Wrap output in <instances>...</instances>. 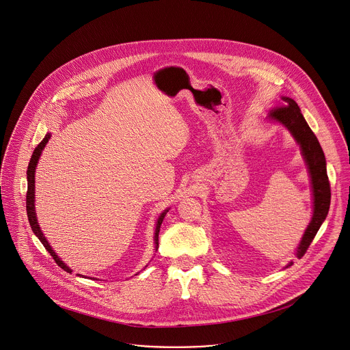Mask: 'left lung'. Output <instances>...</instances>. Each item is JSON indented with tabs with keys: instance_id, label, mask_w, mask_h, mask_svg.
Returning a JSON list of instances; mask_svg holds the SVG:
<instances>
[{
	"instance_id": "8db88e82",
	"label": "left lung",
	"mask_w": 350,
	"mask_h": 350,
	"mask_svg": "<svg viewBox=\"0 0 350 350\" xmlns=\"http://www.w3.org/2000/svg\"><path fill=\"white\" fill-rule=\"evenodd\" d=\"M281 107L273 109L269 113V119L285 126L292 137L296 139V142L301 145L304 159L309 169L313 191V217L302 237L301 243H299L296 249V256L301 259L306 254L308 247L310 246L319 228L321 227L323 221L328 215L331 202V187L327 176L325 157L317 137L306 123L301 109H299L297 104L292 98L281 96ZM291 265L292 262L288 266Z\"/></svg>"
}]
</instances>
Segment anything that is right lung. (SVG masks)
<instances>
[{"mask_svg":"<svg viewBox=\"0 0 350 350\" xmlns=\"http://www.w3.org/2000/svg\"><path fill=\"white\" fill-rule=\"evenodd\" d=\"M49 138H51V134L46 133V135L44 137V139L34 148V152H33L31 159H30V163H29V166H27L26 211H27V217H29L30 227H31L33 232L36 234V237H38V239L41 241V243L44 245V247L46 249V251H48L49 254H51V256L54 258V260L57 262V265H58L61 269H64L65 271L72 273V269L68 267V266L58 258V255L54 252V249H53L51 246H49L48 241L45 239L44 234H42V231H41V228H40V226H38V223H37L36 211H34V196H36V195H34V188H36V185H34V174H36V167H37V163H38V159H40V155H41V152H42V149H44V146L46 145V142H48ZM167 212H169V209H165V211L161 213V216L158 217L157 228H155V237H154V239H155V249H158V246H159V230H161V224H162V221H163V219H165V216H166Z\"/></svg>","mask_w":350,"mask_h":350,"instance_id":"right-lung-1","label":"right lung"}]
</instances>
